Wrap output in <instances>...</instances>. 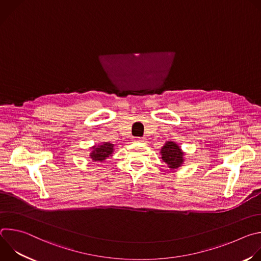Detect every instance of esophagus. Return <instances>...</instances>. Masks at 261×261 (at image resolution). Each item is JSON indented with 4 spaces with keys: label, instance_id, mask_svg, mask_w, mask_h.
Here are the masks:
<instances>
[{
    "label": "esophagus",
    "instance_id": "obj_1",
    "mask_svg": "<svg viewBox=\"0 0 261 261\" xmlns=\"http://www.w3.org/2000/svg\"><path fill=\"white\" fill-rule=\"evenodd\" d=\"M134 141L138 142V143H145L146 142V138L145 137H135Z\"/></svg>",
    "mask_w": 261,
    "mask_h": 261
}]
</instances>
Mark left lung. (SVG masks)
<instances>
[{
	"label": "left lung",
	"mask_w": 261,
	"mask_h": 261,
	"mask_svg": "<svg viewBox=\"0 0 261 261\" xmlns=\"http://www.w3.org/2000/svg\"><path fill=\"white\" fill-rule=\"evenodd\" d=\"M161 159L170 170H176L185 162V153L174 141H166L161 147Z\"/></svg>",
	"instance_id": "left-lung-1"
}]
</instances>
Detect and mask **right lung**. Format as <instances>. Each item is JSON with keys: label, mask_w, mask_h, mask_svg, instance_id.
Instances as JSON below:
<instances>
[{"label": "right lung", "mask_w": 261, "mask_h": 261, "mask_svg": "<svg viewBox=\"0 0 261 261\" xmlns=\"http://www.w3.org/2000/svg\"><path fill=\"white\" fill-rule=\"evenodd\" d=\"M91 150H92V152L90 154V158L94 162H103L109 156L113 155V153L115 151V144L104 141L100 144L93 145L91 147Z\"/></svg>", "instance_id": "obj_1"}]
</instances>
